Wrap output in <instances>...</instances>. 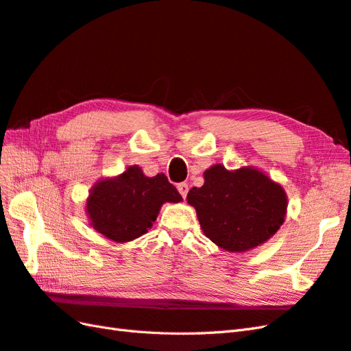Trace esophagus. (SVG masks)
<instances>
[{"instance_id": "obj_1", "label": "esophagus", "mask_w": 351, "mask_h": 351, "mask_svg": "<svg viewBox=\"0 0 351 351\" xmlns=\"http://www.w3.org/2000/svg\"><path fill=\"white\" fill-rule=\"evenodd\" d=\"M177 189H178V192H180V195L183 196V198L186 199L187 192H189V184H187V183H178L177 184Z\"/></svg>"}]
</instances>
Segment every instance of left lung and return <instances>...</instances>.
<instances>
[{"mask_svg": "<svg viewBox=\"0 0 351 351\" xmlns=\"http://www.w3.org/2000/svg\"><path fill=\"white\" fill-rule=\"evenodd\" d=\"M204 235L230 253L267 243L285 223L283 186L254 167L229 171L221 164L205 169L204 184L187 193Z\"/></svg>", "mask_w": 351, "mask_h": 351, "instance_id": "8db88e82", "label": "left lung"}]
</instances>
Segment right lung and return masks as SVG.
<instances>
[{
    "instance_id": "add662e5",
    "label": "right lung",
    "mask_w": 351,
    "mask_h": 351,
    "mask_svg": "<svg viewBox=\"0 0 351 351\" xmlns=\"http://www.w3.org/2000/svg\"><path fill=\"white\" fill-rule=\"evenodd\" d=\"M180 201L182 195L164 173L147 177L138 165H131L122 174L93 184L86 215L98 234L122 244L146 234L165 202Z\"/></svg>"
}]
</instances>
